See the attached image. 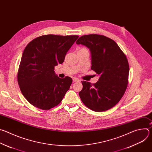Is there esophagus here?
<instances>
[{
  "label": "esophagus",
  "instance_id": "obj_1",
  "mask_svg": "<svg viewBox=\"0 0 152 152\" xmlns=\"http://www.w3.org/2000/svg\"><path fill=\"white\" fill-rule=\"evenodd\" d=\"M73 82H79L80 80H79V79H77V78L74 77V78L73 79Z\"/></svg>",
  "mask_w": 152,
  "mask_h": 152
}]
</instances>
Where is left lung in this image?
Wrapping results in <instances>:
<instances>
[{
    "label": "left lung",
    "mask_w": 152,
    "mask_h": 152,
    "mask_svg": "<svg viewBox=\"0 0 152 152\" xmlns=\"http://www.w3.org/2000/svg\"><path fill=\"white\" fill-rule=\"evenodd\" d=\"M76 44L90 49L91 70L99 76L94 84L82 82L81 100L94 111L111 109L120 100L127 86L129 66L126 55L114 40L103 35H83Z\"/></svg>",
    "instance_id": "obj_1"
}]
</instances>
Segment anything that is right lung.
Listing matches in <instances>:
<instances>
[{
  "label": "right lung",
  "mask_w": 152,
  "mask_h": 152,
  "mask_svg": "<svg viewBox=\"0 0 152 152\" xmlns=\"http://www.w3.org/2000/svg\"><path fill=\"white\" fill-rule=\"evenodd\" d=\"M78 35H46L31 41L25 48L19 66L17 79L26 100L41 110L58 105L69 90L72 79H61L54 71L62 64Z\"/></svg>",
  "instance_id": "obj_1"
}]
</instances>
